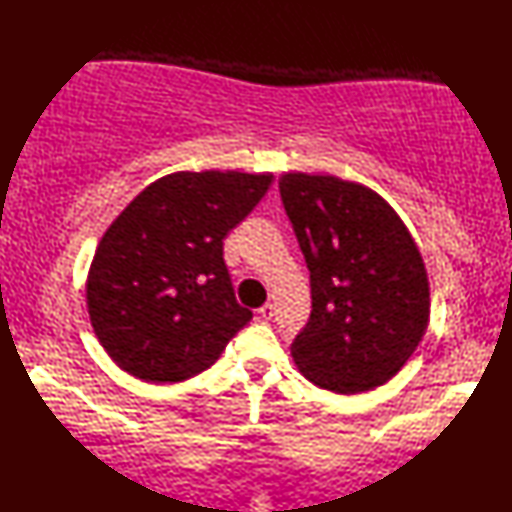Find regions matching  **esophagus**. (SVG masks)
<instances>
[{"label": "esophagus", "mask_w": 512, "mask_h": 512, "mask_svg": "<svg viewBox=\"0 0 512 512\" xmlns=\"http://www.w3.org/2000/svg\"><path fill=\"white\" fill-rule=\"evenodd\" d=\"M257 314H259V319H262V321H270L275 317V306H273V303H266V306L257 310Z\"/></svg>", "instance_id": "obj_1"}]
</instances>
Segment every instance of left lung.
<instances>
[{"label":"left lung","mask_w":512,"mask_h":512,"mask_svg":"<svg viewBox=\"0 0 512 512\" xmlns=\"http://www.w3.org/2000/svg\"><path fill=\"white\" fill-rule=\"evenodd\" d=\"M279 193L310 270L312 312L290 345L299 372L336 394L385 385L429 323V281L416 242L363 184L284 173Z\"/></svg>","instance_id":"left-lung-1"}]
</instances>
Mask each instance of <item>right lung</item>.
Returning a JSON list of instances; mask_svg holds the SVG:
<instances>
[{"label": "right lung", "instance_id": "1", "mask_svg": "<svg viewBox=\"0 0 512 512\" xmlns=\"http://www.w3.org/2000/svg\"><path fill=\"white\" fill-rule=\"evenodd\" d=\"M273 173L178 171L151 182L107 228L88 275L92 328L112 361L147 383L211 367L253 319L224 264V237Z\"/></svg>", "mask_w": 512, "mask_h": 512}]
</instances>
